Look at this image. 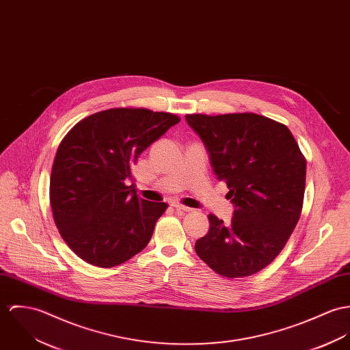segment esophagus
Here are the masks:
<instances>
[{"label":"esophagus","mask_w":350,"mask_h":350,"mask_svg":"<svg viewBox=\"0 0 350 350\" xmlns=\"http://www.w3.org/2000/svg\"><path fill=\"white\" fill-rule=\"evenodd\" d=\"M172 206H173L176 211H178V212H191V211H192V208L185 206V205H181V204H177V202H173Z\"/></svg>","instance_id":"obj_1"}]
</instances>
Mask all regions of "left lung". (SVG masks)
I'll return each instance as SVG.
<instances>
[{
	"label": "left lung",
	"mask_w": 350,
	"mask_h": 350,
	"mask_svg": "<svg viewBox=\"0 0 350 350\" xmlns=\"http://www.w3.org/2000/svg\"><path fill=\"white\" fill-rule=\"evenodd\" d=\"M233 204L230 224L209 215L196 254L227 278L269 266L286 245L302 211L306 161L291 131L258 114L187 116Z\"/></svg>",
	"instance_id": "left-lung-1"
}]
</instances>
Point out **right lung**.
<instances>
[{"label": "right lung", "mask_w": 350, "mask_h": 350, "mask_svg": "<svg viewBox=\"0 0 350 350\" xmlns=\"http://www.w3.org/2000/svg\"><path fill=\"white\" fill-rule=\"evenodd\" d=\"M178 122L169 113L111 109L80 120L64 137L51 173V206L79 258L110 269L148 245L167 205L135 193L131 169Z\"/></svg>", "instance_id": "obj_1"}]
</instances>
